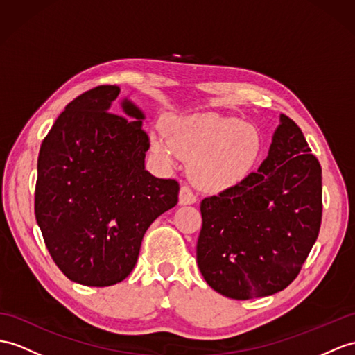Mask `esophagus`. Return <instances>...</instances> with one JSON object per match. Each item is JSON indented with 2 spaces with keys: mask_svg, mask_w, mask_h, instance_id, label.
<instances>
[{
  "mask_svg": "<svg viewBox=\"0 0 355 355\" xmlns=\"http://www.w3.org/2000/svg\"><path fill=\"white\" fill-rule=\"evenodd\" d=\"M196 200H197V197L193 193L191 188H189L188 185H184L182 188H180V191H179V203L180 205H193Z\"/></svg>",
  "mask_w": 355,
  "mask_h": 355,
  "instance_id": "34e87169",
  "label": "esophagus"
}]
</instances>
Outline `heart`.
<instances>
[{
    "mask_svg": "<svg viewBox=\"0 0 355 355\" xmlns=\"http://www.w3.org/2000/svg\"><path fill=\"white\" fill-rule=\"evenodd\" d=\"M164 129H152L150 148L161 159L191 161L197 187L223 191L239 185L253 171L263 141L253 125L217 114L168 116Z\"/></svg>",
    "mask_w": 355,
    "mask_h": 355,
    "instance_id": "1",
    "label": "heart"
}]
</instances>
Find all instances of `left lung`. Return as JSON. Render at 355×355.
I'll return each instance as SVG.
<instances>
[{"label":"left lung","instance_id":"1","mask_svg":"<svg viewBox=\"0 0 355 355\" xmlns=\"http://www.w3.org/2000/svg\"><path fill=\"white\" fill-rule=\"evenodd\" d=\"M280 122L259 170L200 203L198 268L214 291L233 300L288 288L321 229V164L298 125L284 114Z\"/></svg>","mask_w":355,"mask_h":355}]
</instances>
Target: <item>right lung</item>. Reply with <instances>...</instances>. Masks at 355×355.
Instances as JSON below:
<instances>
[{
    "mask_svg": "<svg viewBox=\"0 0 355 355\" xmlns=\"http://www.w3.org/2000/svg\"><path fill=\"white\" fill-rule=\"evenodd\" d=\"M117 85H98L67 103L37 161L34 214L55 265L69 280L103 288L125 280L146 230L178 203L179 182L144 170L150 148L141 111Z\"/></svg>",
    "mask_w": 355,
    "mask_h": 355,
    "instance_id": "1",
    "label": "right lung"
}]
</instances>
